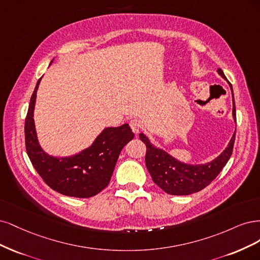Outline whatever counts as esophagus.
<instances>
[{
    "instance_id": "34e87169",
    "label": "esophagus",
    "mask_w": 260,
    "mask_h": 260,
    "mask_svg": "<svg viewBox=\"0 0 260 260\" xmlns=\"http://www.w3.org/2000/svg\"><path fill=\"white\" fill-rule=\"evenodd\" d=\"M129 126H131V128H132V131H133L134 133L138 134L139 131H140V128H141V123H140V121L137 120V119H133V120H131V122H129Z\"/></svg>"
}]
</instances>
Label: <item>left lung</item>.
Segmentation results:
<instances>
[{"label":"left lung","mask_w":260,"mask_h":260,"mask_svg":"<svg viewBox=\"0 0 260 260\" xmlns=\"http://www.w3.org/2000/svg\"><path fill=\"white\" fill-rule=\"evenodd\" d=\"M217 72L220 77L227 80L221 69H218ZM229 85L232 90V85L230 83ZM232 102V115L234 121L237 122L233 90ZM139 138L142 142H145L147 147L146 166L155 185L165 191L166 193L172 196H188L207 187L221 172L232 154L236 132H234L228 147L223 150L220 155L208 163L196 165L186 164L176 160L164 150L154 147L142 133L139 134Z\"/></svg>","instance_id":"1"}]
</instances>
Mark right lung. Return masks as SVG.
<instances>
[{
	"label": "right lung",
	"instance_id": "right-lung-1",
	"mask_svg": "<svg viewBox=\"0 0 260 260\" xmlns=\"http://www.w3.org/2000/svg\"><path fill=\"white\" fill-rule=\"evenodd\" d=\"M41 79L33 90L24 122V139L30 161L42 179L53 190L67 197H94L108 186L122 149L134 138V133L128 124L107 127L91 146L77 154L64 157L47 154L39 144L33 120Z\"/></svg>",
	"mask_w": 260,
	"mask_h": 260
}]
</instances>
